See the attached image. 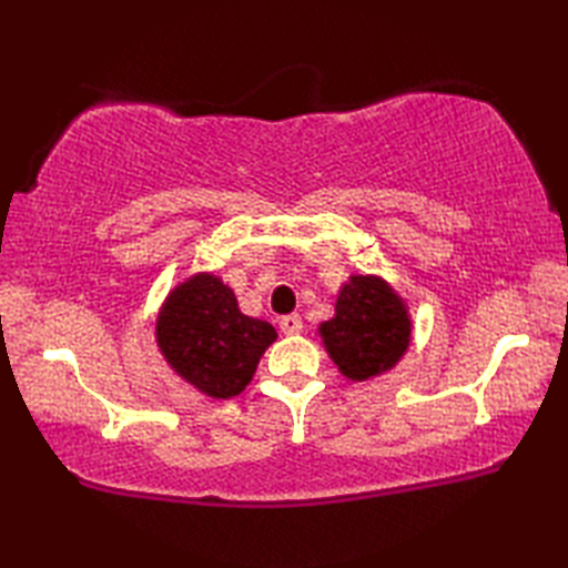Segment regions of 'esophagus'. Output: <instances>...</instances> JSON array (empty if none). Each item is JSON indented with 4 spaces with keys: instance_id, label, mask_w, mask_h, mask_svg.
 Returning a JSON list of instances; mask_svg holds the SVG:
<instances>
[{
    "instance_id": "34e87169",
    "label": "esophagus",
    "mask_w": 568,
    "mask_h": 568,
    "mask_svg": "<svg viewBox=\"0 0 568 568\" xmlns=\"http://www.w3.org/2000/svg\"><path fill=\"white\" fill-rule=\"evenodd\" d=\"M281 329L283 334H300L303 332V320H300V315H285L281 317Z\"/></svg>"
}]
</instances>
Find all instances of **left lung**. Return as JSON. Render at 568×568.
Wrapping results in <instances>:
<instances>
[{"label":"left lung","mask_w":568,"mask_h":568,"mask_svg":"<svg viewBox=\"0 0 568 568\" xmlns=\"http://www.w3.org/2000/svg\"><path fill=\"white\" fill-rule=\"evenodd\" d=\"M407 307L376 275H352L336 297L334 317L320 324L324 348L346 378L368 381L390 371L409 346Z\"/></svg>","instance_id":"1"}]
</instances>
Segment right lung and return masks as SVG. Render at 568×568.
Instances as JSON below:
<instances>
[{
  "label": "right lung",
  "mask_w": 568,
  "mask_h": 568,
  "mask_svg": "<svg viewBox=\"0 0 568 568\" xmlns=\"http://www.w3.org/2000/svg\"><path fill=\"white\" fill-rule=\"evenodd\" d=\"M275 336L268 322L241 315L232 287L212 273L178 285L155 322V339L171 368L216 400L246 388Z\"/></svg>",
  "instance_id": "obj_1"
}]
</instances>
